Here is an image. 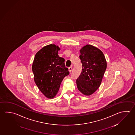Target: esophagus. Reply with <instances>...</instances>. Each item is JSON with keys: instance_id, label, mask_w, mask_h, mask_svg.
Segmentation results:
<instances>
[{"instance_id": "esophagus-1", "label": "esophagus", "mask_w": 135, "mask_h": 135, "mask_svg": "<svg viewBox=\"0 0 135 135\" xmlns=\"http://www.w3.org/2000/svg\"><path fill=\"white\" fill-rule=\"evenodd\" d=\"M72 71V67H69V72H71Z\"/></svg>"}]
</instances>
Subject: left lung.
Segmentation results:
<instances>
[{
	"mask_svg": "<svg viewBox=\"0 0 135 135\" xmlns=\"http://www.w3.org/2000/svg\"><path fill=\"white\" fill-rule=\"evenodd\" d=\"M80 52L82 69L76 79V85L81 93L90 96L100 86L107 69V61L102 51L92 45L84 46Z\"/></svg>",
	"mask_w": 135,
	"mask_h": 135,
	"instance_id": "8db88e82",
	"label": "left lung"
}]
</instances>
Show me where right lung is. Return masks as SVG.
Masks as SVG:
<instances>
[{"label": "right lung", "mask_w": 135, "mask_h": 135, "mask_svg": "<svg viewBox=\"0 0 135 135\" xmlns=\"http://www.w3.org/2000/svg\"><path fill=\"white\" fill-rule=\"evenodd\" d=\"M60 49L55 44L45 46L36 53L32 64L35 83L50 99L56 96L63 79L69 73L65 67V59L58 55Z\"/></svg>", "instance_id": "obj_1"}]
</instances>
